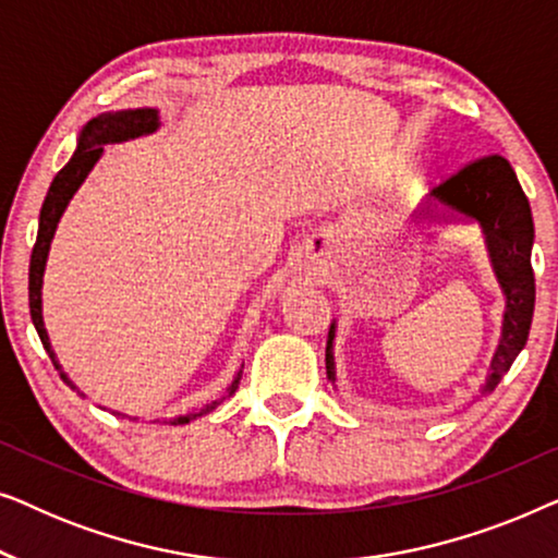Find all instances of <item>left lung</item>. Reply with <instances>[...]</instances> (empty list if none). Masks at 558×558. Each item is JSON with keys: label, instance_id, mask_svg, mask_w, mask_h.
I'll use <instances>...</instances> for the list:
<instances>
[{"label": "left lung", "instance_id": "8db88e82", "mask_svg": "<svg viewBox=\"0 0 558 558\" xmlns=\"http://www.w3.org/2000/svg\"><path fill=\"white\" fill-rule=\"evenodd\" d=\"M432 197L447 205L449 210L477 220L483 228L495 277L506 294L502 338L493 357V373L483 388V391H493L529 340L533 304H536V279H533L531 266L533 218L529 197H525L513 167L500 155H487L464 165L452 178L434 187ZM332 340L335 325H330L325 348L327 378L335 384Z\"/></svg>", "mask_w": 558, "mask_h": 558}]
</instances>
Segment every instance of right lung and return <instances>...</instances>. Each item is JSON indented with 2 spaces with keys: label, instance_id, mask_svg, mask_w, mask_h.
I'll return each mask as SVG.
<instances>
[{
  "label": "right lung",
  "instance_id": "add662e5",
  "mask_svg": "<svg viewBox=\"0 0 558 558\" xmlns=\"http://www.w3.org/2000/svg\"><path fill=\"white\" fill-rule=\"evenodd\" d=\"M157 126H159V117L155 109H126V111H117V113H101L98 119H90L88 124L83 126L78 149H75L71 162H68L63 170L56 174L48 195H45V203L40 210V228H37V241L33 246V256H29V315H33V325H35L37 335H40L43 348L48 350L50 361L58 371H60V363H58L56 353H52L50 338H48V332H45V323H43V274H45V262H48L50 241H52V235H56L58 220H60V216H63L68 201H71L75 190L81 187V182L86 180V174L94 170L98 157L104 155V144L126 142V140H134V136L151 134ZM60 378H63L65 384L75 391V386L68 380L65 373H60ZM239 380H241V373L235 376L231 388H228L226 399H231V396L235 393ZM220 401L208 403V407H203L197 414L178 416L172 424L193 422L195 416H203V414H208V411L216 409Z\"/></svg>",
  "mask_w": 558,
  "mask_h": 558
}]
</instances>
